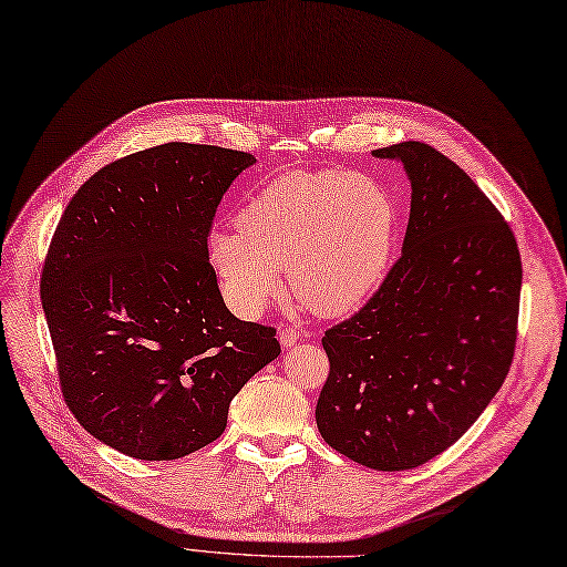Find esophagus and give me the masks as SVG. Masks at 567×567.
Masks as SVG:
<instances>
[{"mask_svg": "<svg viewBox=\"0 0 567 567\" xmlns=\"http://www.w3.org/2000/svg\"><path fill=\"white\" fill-rule=\"evenodd\" d=\"M278 339H280V346H282V348H291V346H295V343L301 339V333H299V329H295V327H282L280 333H278Z\"/></svg>", "mask_w": 567, "mask_h": 567, "instance_id": "esophagus-1", "label": "esophagus"}]
</instances>
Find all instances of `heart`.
<instances>
[{"label":"heart","mask_w":567,"mask_h":567,"mask_svg":"<svg viewBox=\"0 0 567 567\" xmlns=\"http://www.w3.org/2000/svg\"><path fill=\"white\" fill-rule=\"evenodd\" d=\"M396 205L383 184L343 171L280 175L251 196L238 228L207 236L228 306L257 318L280 295L289 270L295 295L320 316H346L388 276Z\"/></svg>","instance_id":"b5f03b06"}]
</instances>
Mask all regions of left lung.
I'll return each mask as SVG.
<instances>
[{"label":"left lung","mask_w":567,"mask_h":567,"mask_svg":"<svg viewBox=\"0 0 567 567\" xmlns=\"http://www.w3.org/2000/svg\"><path fill=\"white\" fill-rule=\"evenodd\" d=\"M373 156L400 161L411 182L402 257L324 333L316 421L354 463L400 472L455 444L505 383L523 270L509 224L463 167L423 142Z\"/></svg>","instance_id":"1"}]
</instances>
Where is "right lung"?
Wrapping results in <instances>:
<instances>
[{
    "label": "right lung",
    "mask_w": 567,
    "mask_h": 567,
    "mask_svg": "<svg viewBox=\"0 0 567 567\" xmlns=\"http://www.w3.org/2000/svg\"><path fill=\"white\" fill-rule=\"evenodd\" d=\"M245 152L171 142L114 161L70 200L41 272L62 396L102 444L177 460L226 430L230 400L280 354L221 299L207 234Z\"/></svg>",
    "instance_id": "1"
}]
</instances>
